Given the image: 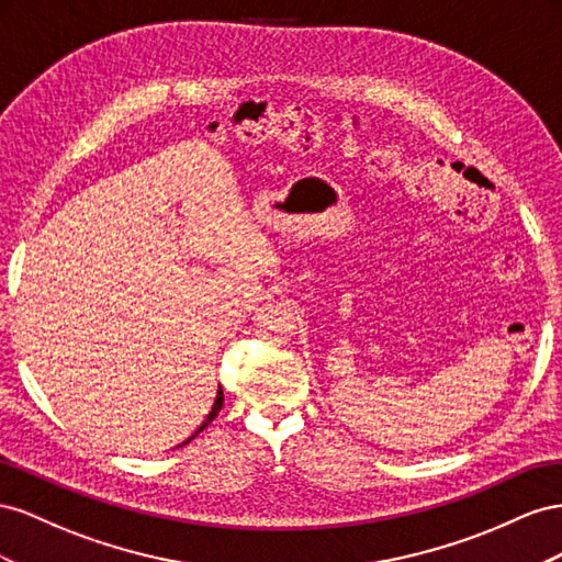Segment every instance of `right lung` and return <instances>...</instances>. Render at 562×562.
I'll use <instances>...</instances> for the list:
<instances>
[{"mask_svg": "<svg viewBox=\"0 0 562 562\" xmlns=\"http://www.w3.org/2000/svg\"><path fill=\"white\" fill-rule=\"evenodd\" d=\"M221 407H223V391L218 389V393H216V400H214V407H212V412H210V414H206V419L202 422V426H200V428H198L195 432H192V436H190V438H188V440H186L183 445H188V442H190L192 438H195V436H198V432H200V430H204L206 426H210V424H212V422L216 419V414L221 412ZM179 447H181V445H179Z\"/></svg>", "mask_w": 562, "mask_h": 562, "instance_id": "add662e5", "label": "right lung"}]
</instances>
